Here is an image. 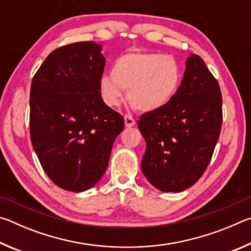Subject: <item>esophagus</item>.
Masks as SVG:
<instances>
[{
	"mask_svg": "<svg viewBox=\"0 0 251 251\" xmlns=\"http://www.w3.org/2000/svg\"><path fill=\"white\" fill-rule=\"evenodd\" d=\"M124 120H125V125L127 127H131V126H134L136 124V122L133 118V116H130V115H125Z\"/></svg>",
	"mask_w": 251,
	"mask_h": 251,
	"instance_id": "obj_1",
	"label": "esophagus"
}]
</instances>
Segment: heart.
Segmentation results:
<instances>
[{
	"mask_svg": "<svg viewBox=\"0 0 251 251\" xmlns=\"http://www.w3.org/2000/svg\"><path fill=\"white\" fill-rule=\"evenodd\" d=\"M110 74L100 80L105 103L110 107L118 106L124 99V91H128L129 103L142 112L165 107L181 82V67L175 57L139 50L117 57Z\"/></svg>",
	"mask_w": 251,
	"mask_h": 251,
	"instance_id": "b5f03b06",
	"label": "heart"
}]
</instances>
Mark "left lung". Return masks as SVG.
Masks as SVG:
<instances>
[{"label":"left lung","mask_w":251,"mask_h":251,"mask_svg":"<svg viewBox=\"0 0 251 251\" xmlns=\"http://www.w3.org/2000/svg\"><path fill=\"white\" fill-rule=\"evenodd\" d=\"M146 141L142 171L161 192L179 193L207 169L223 124L219 84L198 55H190L176 95L165 107L141 115Z\"/></svg>","instance_id":"left-lung-1"}]
</instances>
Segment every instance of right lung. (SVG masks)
I'll return each instance as SVG.
<instances>
[{"mask_svg": "<svg viewBox=\"0 0 251 251\" xmlns=\"http://www.w3.org/2000/svg\"><path fill=\"white\" fill-rule=\"evenodd\" d=\"M100 50L92 41L61 46L32 79V145L50 179L69 192H84L100 179L124 129V117L101 100Z\"/></svg>", "mask_w": 251, "mask_h": 251, "instance_id": "1", "label": "right lung"}]
</instances>
